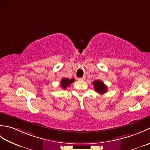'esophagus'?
Returning <instances> with one entry per match:
<instances>
[{"label": "esophagus", "mask_w": 150, "mask_h": 150, "mask_svg": "<svg viewBox=\"0 0 150 150\" xmlns=\"http://www.w3.org/2000/svg\"><path fill=\"white\" fill-rule=\"evenodd\" d=\"M84 79H85V77H82V78H78V80H79V81H84Z\"/></svg>", "instance_id": "obj_1"}]
</instances>
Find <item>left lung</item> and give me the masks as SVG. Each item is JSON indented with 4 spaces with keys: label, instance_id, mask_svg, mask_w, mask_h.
I'll use <instances>...</instances> for the list:
<instances>
[{
    "label": "left lung",
    "instance_id": "obj_1",
    "mask_svg": "<svg viewBox=\"0 0 150 150\" xmlns=\"http://www.w3.org/2000/svg\"><path fill=\"white\" fill-rule=\"evenodd\" d=\"M95 87V91L100 94H103L107 92V86L104 84L103 82L99 80L94 81L93 83Z\"/></svg>",
    "mask_w": 150,
    "mask_h": 150
}]
</instances>
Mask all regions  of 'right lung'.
I'll return each mask as SVG.
<instances>
[{"label":"right lung","mask_w":150,"mask_h":150,"mask_svg":"<svg viewBox=\"0 0 150 150\" xmlns=\"http://www.w3.org/2000/svg\"><path fill=\"white\" fill-rule=\"evenodd\" d=\"M74 81H75L74 79H69L68 78H64L61 81H60V87H61L62 89H66Z\"/></svg>","instance_id":"1"}]
</instances>
